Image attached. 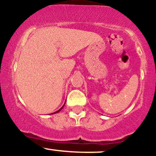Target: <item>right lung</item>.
Instances as JSON below:
<instances>
[{
  "label": "right lung",
  "instance_id": "1",
  "mask_svg": "<svg viewBox=\"0 0 156 156\" xmlns=\"http://www.w3.org/2000/svg\"><path fill=\"white\" fill-rule=\"evenodd\" d=\"M64 105H65V104H64ZM64 105H63V106H62V107H61L60 108H59V110H58V111H56V112H53V113H52V114H55V113H57V112H59V111H61V110H62V108H63V106H64Z\"/></svg>",
  "mask_w": 156,
  "mask_h": 156
}]
</instances>
